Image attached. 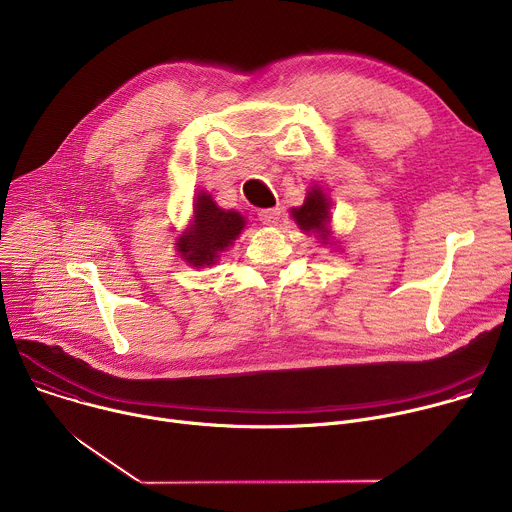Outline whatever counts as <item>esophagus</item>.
Masks as SVG:
<instances>
[{
    "mask_svg": "<svg viewBox=\"0 0 512 512\" xmlns=\"http://www.w3.org/2000/svg\"><path fill=\"white\" fill-rule=\"evenodd\" d=\"M279 214H281L279 208H263L259 210V221L267 227H275L279 223Z\"/></svg>",
    "mask_w": 512,
    "mask_h": 512,
    "instance_id": "34e87169",
    "label": "esophagus"
}]
</instances>
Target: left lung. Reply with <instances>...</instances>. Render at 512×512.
Returning <instances> with one entry per match:
<instances>
[{
  "label": "left lung",
  "mask_w": 512,
  "mask_h": 512,
  "mask_svg": "<svg viewBox=\"0 0 512 512\" xmlns=\"http://www.w3.org/2000/svg\"><path fill=\"white\" fill-rule=\"evenodd\" d=\"M291 216H294L296 225L304 231V233H316L322 243H328L330 237V200L328 196L322 192L320 186L310 188L306 200L302 206L291 208Z\"/></svg>",
  "instance_id": "1"
}]
</instances>
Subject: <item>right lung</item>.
I'll return each instance as SVG.
<instances>
[{
    "mask_svg": "<svg viewBox=\"0 0 512 512\" xmlns=\"http://www.w3.org/2000/svg\"><path fill=\"white\" fill-rule=\"evenodd\" d=\"M247 221L241 212L216 206L208 192H198L194 200V218L178 239L180 257L192 267L214 265L241 235Z\"/></svg>",
    "mask_w": 512,
    "mask_h": 512,
    "instance_id": "right-lung-1",
    "label": "right lung"
}]
</instances>
